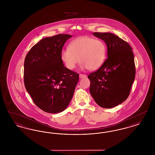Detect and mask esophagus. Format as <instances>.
<instances>
[{
  "instance_id": "34e87169",
  "label": "esophagus",
  "mask_w": 155,
  "mask_h": 155,
  "mask_svg": "<svg viewBox=\"0 0 155 155\" xmlns=\"http://www.w3.org/2000/svg\"><path fill=\"white\" fill-rule=\"evenodd\" d=\"M87 77V75L85 74H80V78H85Z\"/></svg>"
}]
</instances>
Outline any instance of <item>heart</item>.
Here are the masks:
<instances>
[{
    "label": "heart",
    "instance_id": "1",
    "mask_svg": "<svg viewBox=\"0 0 155 155\" xmlns=\"http://www.w3.org/2000/svg\"><path fill=\"white\" fill-rule=\"evenodd\" d=\"M60 57L68 69L73 70L80 61L82 68L96 70L106 59V46L94 37H79L70 43L68 48L62 50Z\"/></svg>",
    "mask_w": 155,
    "mask_h": 155
}]
</instances>
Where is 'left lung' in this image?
Segmentation results:
<instances>
[{
	"mask_svg": "<svg viewBox=\"0 0 155 155\" xmlns=\"http://www.w3.org/2000/svg\"><path fill=\"white\" fill-rule=\"evenodd\" d=\"M107 47V58L95 71L89 74L90 94L103 108H112L127 99L135 79L133 49L126 41L109 32H94Z\"/></svg>",
	"mask_w": 155,
	"mask_h": 155,
	"instance_id": "8db88e82",
	"label": "left lung"
}]
</instances>
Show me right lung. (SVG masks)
Wrapping results in <instances>:
<instances>
[{
	"instance_id": "obj_1",
	"label": "right lung",
	"mask_w": 155,
	"mask_h": 155,
	"mask_svg": "<svg viewBox=\"0 0 155 155\" xmlns=\"http://www.w3.org/2000/svg\"><path fill=\"white\" fill-rule=\"evenodd\" d=\"M71 35L43 38L26 55L24 66L25 87L34 103L45 112L65 110L74 95L79 74L68 69L61 52Z\"/></svg>"
}]
</instances>
